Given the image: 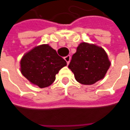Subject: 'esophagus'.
Returning a JSON list of instances; mask_svg holds the SVG:
<instances>
[{"mask_svg": "<svg viewBox=\"0 0 130 130\" xmlns=\"http://www.w3.org/2000/svg\"><path fill=\"white\" fill-rule=\"evenodd\" d=\"M64 59H65V60L66 61L67 64H69V62H70V60H71V56L68 55V56L65 57H64Z\"/></svg>", "mask_w": 130, "mask_h": 130, "instance_id": "obj_1", "label": "esophagus"}]
</instances>
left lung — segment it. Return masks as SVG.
Here are the masks:
<instances>
[{
  "label": "left lung",
  "mask_w": 130,
  "mask_h": 130,
  "mask_svg": "<svg viewBox=\"0 0 130 130\" xmlns=\"http://www.w3.org/2000/svg\"><path fill=\"white\" fill-rule=\"evenodd\" d=\"M110 66L107 54L102 47L82 42L72 56L68 68L78 82L89 85L102 79Z\"/></svg>",
  "instance_id": "1"
}]
</instances>
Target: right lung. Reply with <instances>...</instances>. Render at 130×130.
<instances>
[{
    "mask_svg": "<svg viewBox=\"0 0 130 130\" xmlns=\"http://www.w3.org/2000/svg\"><path fill=\"white\" fill-rule=\"evenodd\" d=\"M67 65L64 59L47 44L40 45L26 53L20 60V71L31 83L40 88L51 85L59 71Z\"/></svg>",
    "mask_w": 130,
    "mask_h": 130,
    "instance_id": "add662e5",
    "label": "right lung"
}]
</instances>
